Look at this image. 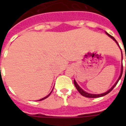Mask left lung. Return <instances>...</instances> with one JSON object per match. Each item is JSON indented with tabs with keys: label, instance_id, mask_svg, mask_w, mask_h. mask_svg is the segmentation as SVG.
Instances as JSON below:
<instances>
[{
	"label": "left lung",
	"instance_id": "8db88e82",
	"mask_svg": "<svg viewBox=\"0 0 126 126\" xmlns=\"http://www.w3.org/2000/svg\"><path fill=\"white\" fill-rule=\"evenodd\" d=\"M106 34H107V35L109 36H110V38H112V39H113V40H114V41H115V42H116V43H117L118 45L119 46V44H118V42H117V41H116V40H115V38H114L113 36H112L111 35H110L109 34H108V33L107 32H106ZM119 47H120V46H119ZM122 59H123V57H122ZM122 72H123V64H122V65L121 74H120V76L119 79H118L117 82H116L115 84H114V86H112V88H110V89L109 90V91H107V92H105V93H104V94H88V93H87V92H84V90H83L82 89V88H81L80 87V86H79V85H78V84H77V82L75 81V80H74V84H75V87H76V88H77V90L79 91V93H80V94L81 95H82L84 96V97H89V98L100 97H103V96L105 95H107V94H109V93H110V92H111L112 90H113V88H114V87H115L116 86V84H118V81H119V80H120V78H121V77H122Z\"/></svg>",
	"mask_w": 126,
	"mask_h": 126
}]
</instances>
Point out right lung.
<instances>
[{
	"mask_svg": "<svg viewBox=\"0 0 126 126\" xmlns=\"http://www.w3.org/2000/svg\"><path fill=\"white\" fill-rule=\"evenodd\" d=\"M51 93H50V94H49V95H47V96H46V97H44V98H42V99H40V100H39V101H42V100H44V99H45L46 98H47V97H49V95H50V94H51Z\"/></svg>",
	"mask_w": 126,
	"mask_h": 126,
	"instance_id": "add662e5",
	"label": "right lung"
}]
</instances>
